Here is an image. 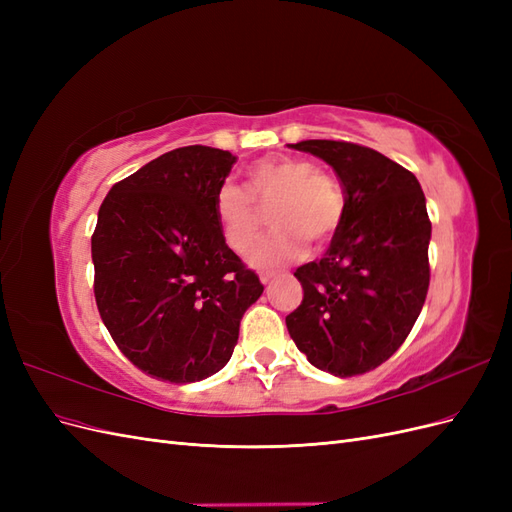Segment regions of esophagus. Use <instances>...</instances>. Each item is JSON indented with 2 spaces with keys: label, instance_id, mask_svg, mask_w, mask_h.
<instances>
[{
  "label": "esophagus",
  "instance_id": "34e87169",
  "mask_svg": "<svg viewBox=\"0 0 512 512\" xmlns=\"http://www.w3.org/2000/svg\"><path fill=\"white\" fill-rule=\"evenodd\" d=\"M271 280H273V273H260V282L265 284V286H267Z\"/></svg>",
  "mask_w": 512,
  "mask_h": 512
}]
</instances>
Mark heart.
I'll return each instance as SVG.
<instances>
[{
  "label": "heart",
  "mask_w": 512,
  "mask_h": 512,
  "mask_svg": "<svg viewBox=\"0 0 512 512\" xmlns=\"http://www.w3.org/2000/svg\"><path fill=\"white\" fill-rule=\"evenodd\" d=\"M247 192L224 183L215 194L213 211L220 232L232 252L247 254L262 232L260 209H271L273 235L256 247L250 262L258 269H273L299 258L304 241L329 243L344 220L346 200L335 177L318 170L305 158H267L247 173Z\"/></svg>",
  "instance_id": "obj_1"
}]
</instances>
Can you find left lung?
<instances>
[{"mask_svg":"<svg viewBox=\"0 0 512 512\" xmlns=\"http://www.w3.org/2000/svg\"><path fill=\"white\" fill-rule=\"evenodd\" d=\"M333 166L346 194L342 226L320 260L299 267L303 301L286 316L292 342L339 378L382 365L406 342L429 288L431 222L418 179L346 141L288 145Z\"/></svg>","mask_w":512,"mask_h":512,"instance_id":"8db88e82","label":"left lung"}]
</instances>
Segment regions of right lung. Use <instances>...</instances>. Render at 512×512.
Here are the masks:
<instances>
[{
  "instance_id": "obj_1",
  "label": "right lung",
  "mask_w": 512,
  "mask_h": 512,
  "mask_svg": "<svg viewBox=\"0 0 512 512\" xmlns=\"http://www.w3.org/2000/svg\"><path fill=\"white\" fill-rule=\"evenodd\" d=\"M237 158L190 145L115 183L91 237L94 294L117 348L175 384L220 371L265 290L226 245L213 200Z\"/></svg>"
}]
</instances>
